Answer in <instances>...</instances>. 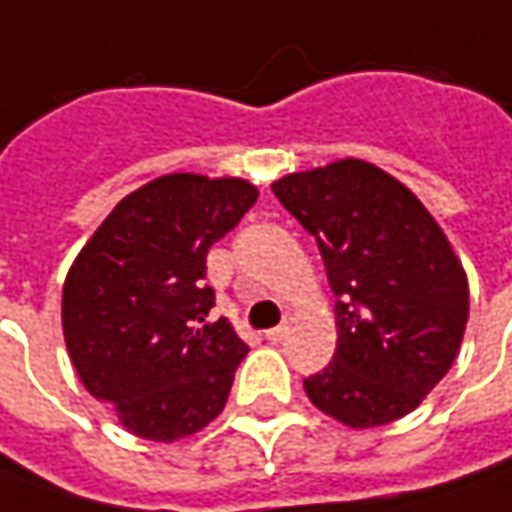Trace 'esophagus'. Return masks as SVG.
Wrapping results in <instances>:
<instances>
[{"label": "esophagus", "mask_w": 512, "mask_h": 512, "mask_svg": "<svg viewBox=\"0 0 512 512\" xmlns=\"http://www.w3.org/2000/svg\"><path fill=\"white\" fill-rule=\"evenodd\" d=\"M286 334H289V317H286V320H283L280 326L269 328V331H266V340H269V343H280V340H283Z\"/></svg>", "instance_id": "obj_1"}]
</instances>
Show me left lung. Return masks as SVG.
Returning a JSON list of instances; mask_svg holds the SVG:
<instances>
[{
    "label": "left lung",
    "instance_id": "1",
    "mask_svg": "<svg viewBox=\"0 0 512 512\" xmlns=\"http://www.w3.org/2000/svg\"><path fill=\"white\" fill-rule=\"evenodd\" d=\"M272 192L314 235L337 297V351L303 379L309 399L348 428L411 414L465 337L467 277L448 238L408 186L357 158Z\"/></svg>",
    "mask_w": 512,
    "mask_h": 512
}]
</instances>
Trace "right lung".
<instances>
[{
	"mask_svg": "<svg viewBox=\"0 0 512 512\" xmlns=\"http://www.w3.org/2000/svg\"><path fill=\"white\" fill-rule=\"evenodd\" d=\"M255 201L240 178H155L115 206L67 274L73 368L135 436L175 442L223 411L249 345L209 320L206 255Z\"/></svg>",
	"mask_w": 512,
	"mask_h": 512,
	"instance_id": "1",
	"label": "right lung"
}]
</instances>
